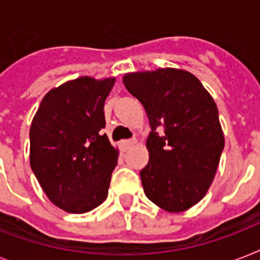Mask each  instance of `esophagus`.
<instances>
[{
	"label": "esophagus",
	"instance_id": "obj_1",
	"mask_svg": "<svg viewBox=\"0 0 260 260\" xmlns=\"http://www.w3.org/2000/svg\"><path fill=\"white\" fill-rule=\"evenodd\" d=\"M135 144H136V139H131V140H122V142L120 143V146H121L122 151L129 150L131 147H134Z\"/></svg>",
	"mask_w": 260,
	"mask_h": 260
}]
</instances>
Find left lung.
<instances>
[{
	"instance_id": "1",
	"label": "left lung",
	"mask_w": 260,
	"mask_h": 260,
	"mask_svg": "<svg viewBox=\"0 0 260 260\" xmlns=\"http://www.w3.org/2000/svg\"><path fill=\"white\" fill-rule=\"evenodd\" d=\"M122 82L142 102L152 129L150 160L140 171L147 198L170 213L190 209L208 193L225 143L216 102L181 69L126 73Z\"/></svg>"
}]
</instances>
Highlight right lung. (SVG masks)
I'll return each instance as SVG.
<instances>
[{"label": "right lung", "mask_w": 260, "mask_h": 260, "mask_svg": "<svg viewBox=\"0 0 260 260\" xmlns=\"http://www.w3.org/2000/svg\"><path fill=\"white\" fill-rule=\"evenodd\" d=\"M114 82L87 75L67 81L43 97L30 124V169L48 200L69 213H86L108 197L118 150L100 131Z\"/></svg>", "instance_id": "obj_1"}]
</instances>
